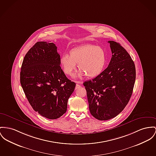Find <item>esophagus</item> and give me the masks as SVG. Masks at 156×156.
<instances>
[{
  "instance_id": "esophagus-1",
  "label": "esophagus",
  "mask_w": 156,
  "mask_h": 156,
  "mask_svg": "<svg viewBox=\"0 0 156 156\" xmlns=\"http://www.w3.org/2000/svg\"><path fill=\"white\" fill-rule=\"evenodd\" d=\"M79 87H80V85L79 83H77V84H76V87H75V89L76 90V89H79Z\"/></svg>"
}]
</instances>
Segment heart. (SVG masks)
Segmentation results:
<instances>
[{
  "label": "heart",
  "instance_id": "heart-1",
  "mask_svg": "<svg viewBox=\"0 0 156 156\" xmlns=\"http://www.w3.org/2000/svg\"><path fill=\"white\" fill-rule=\"evenodd\" d=\"M106 58V54L102 48L93 44H85L70 50L69 55L63 54L60 58V64L66 75L71 76L78 64L80 70L76 77L86 74L88 77H94L103 72Z\"/></svg>",
  "mask_w": 156,
  "mask_h": 156
}]
</instances>
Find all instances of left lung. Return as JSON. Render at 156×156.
I'll use <instances>...</instances> for the list:
<instances>
[{
	"label": "left lung",
	"mask_w": 156,
	"mask_h": 156,
	"mask_svg": "<svg viewBox=\"0 0 156 156\" xmlns=\"http://www.w3.org/2000/svg\"><path fill=\"white\" fill-rule=\"evenodd\" d=\"M108 42L112 54L108 67L83 83L90 114L101 121L112 119L123 111L133 94L136 76L134 62L124 48L116 42Z\"/></svg>",
	"instance_id": "obj_1"
}]
</instances>
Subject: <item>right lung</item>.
<instances>
[{"instance_id": "obj_1", "label": "right lung", "mask_w": 156, "mask_h": 156, "mask_svg": "<svg viewBox=\"0 0 156 156\" xmlns=\"http://www.w3.org/2000/svg\"><path fill=\"white\" fill-rule=\"evenodd\" d=\"M20 82L33 109L55 119L66 113L76 83L67 78L60 67V56L53 42H37L26 54Z\"/></svg>"}]
</instances>
